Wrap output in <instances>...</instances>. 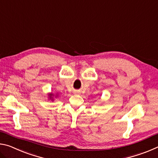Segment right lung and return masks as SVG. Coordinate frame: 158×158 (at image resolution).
<instances>
[{
  "instance_id": "right-lung-1",
  "label": "right lung",
  "mask_w": 158,
  "mask_h": 158,
  "mask_svg": "<svg viewBox=\"0 0 158 158\" xmlns=\"http://www.w3.org/2000/svg\"><path fill=\"white\" fill-rule=\"evenodd\" d=\"M50 95H51V96H50V97H52V95H52V94H51Z\"/></svg>"
}]
</instances>
